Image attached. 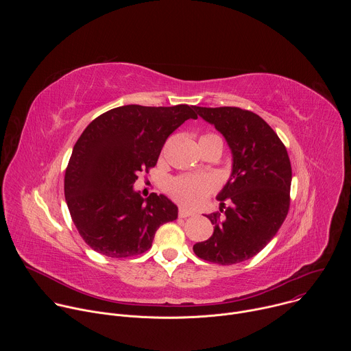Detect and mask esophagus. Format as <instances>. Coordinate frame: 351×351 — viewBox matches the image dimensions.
<instances>
[{
  "label": "esophagus",
  "mask_w": 351,
  "mask_h": 351,
  "mask_svg": "<svg viewBox=\"0 0 351 351\" xmlns=\"http://www.w3.org/2000/svg\"><path fill=\"white\" fill-rule=\"evenodd\" d=\"M178 215H179V218H189V217L194 215V213H193V211H189V210H186V208H180L179 213H178Z\"/></svg>",
  "instance_id": "obj_1"
}]
</instances>
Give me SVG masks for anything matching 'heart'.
Here are the masks:
<instances>
[{
    "instance_id": "1",
    "label": "heart",
    "mask_w": 351,
    "mask_h": 351,
    "mask_svg": "<svg viewBox=\"0 0 351 351\" xmlns=\"http://www.w3.org/2000/svg\"><path fill=\"white\" fill-rule=\"evenodd\" d=\"M214 136L217 134H206L203 137ZM215 182L211 178L180 175L168 182L167 191L176 203L195 208L206 203V199L215 191Z\"/></svg>"
}]
</instances>
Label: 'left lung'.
<instances>
[{
	"label": "left lung",
	"instance_id": "left-lung-1",
	"mask_svg": "<svg viewBox=\"0 0 351 351\" xmlns=\"http://www.w3.org/2000/svg\"><path fill=\"white\" fill-rule=\"evenodd\" d=\"M195 111L226 138L233 168L217 197L221 213L207 215L214 233L208 240L195 243L193 252L208 263L237 264L257 256L287 217L289 154L274 129L252 111L237 107H195Z\"/></svg>",
	"mask_w": 351,
	"mask_h": 351
}]
</instances>
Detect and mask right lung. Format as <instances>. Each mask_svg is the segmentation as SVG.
<instances>
[{
    "mask_svg": "<svg viewBox=\"0 0 351 351\" xmlns=\"http://www.w3.org/2000/svg\"><path fill=\"white\" fill-rule=\"evenodd\" d=\"M195 107L123 106L97 117L77 138L64 190L72 221L94 252L126 258L152 248L157 229L178 218L164 194L133 190L138 172L157 165L161 149Z\"/></svg>",
    "mask_w": 351,
    "mask_h": 351,
    "instance_id": "1",
    "label": "right lung"
}]
</instances>
